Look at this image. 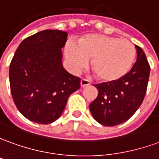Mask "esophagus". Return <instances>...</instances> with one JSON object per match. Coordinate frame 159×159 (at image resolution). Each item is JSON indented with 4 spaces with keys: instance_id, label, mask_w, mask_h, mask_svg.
Masks as SVG:
<instances>
[{
    "instance_id": "obj_1",
    "label": "esophagus",
    "mask_w": 159,
    "mask_h": 159,
    "mask_svg": "<svg viewBox=\"0 0 159 159\" xmlns=\"http://www.w3.org/2000/svg\"><path fill=\"white\" fill-rule=\"evenodd\" d=\"M89 85H91L90 81H88L86 79H82L81 80H80V86H81L82 87H85V86H89Z\"/></svg>"
}]
</instances>
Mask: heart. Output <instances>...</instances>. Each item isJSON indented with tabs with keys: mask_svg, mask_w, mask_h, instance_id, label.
I'll return each mask as SVG.
<instances>
[{
	"mask_svg": "<svg viewBox=\"0 0 159 159\" xmlns=\"http://www.w3.org/2000/svg\"><path fill=\"white\" fill-rule=\"evenodd\" d=\"M66 57L70 70L77 73L91 59L90 66L100 81L112 83L127 74L134 64L136 48L130 40L90 34L80 37L77 45L68 42Z\"/></svg>",
	"mask_w": 159,
	"mask_h": 159,
	"instance_id": "heart-1",
	"label": "heart"
}]
</instances>
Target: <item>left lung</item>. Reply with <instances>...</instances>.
I'll return each instance as SVG.
<instances>
[{
    "label": "left lung",
    "instance_id": "8db88e82",
    "mask_svg": "<svg viewBox=\"0 0 159 159\" xmlns=\"http://www.w3.org/2000/svg\"><path fill=\"white\" fill-rule=\"evenodd\" d=\"M137 61L120 80L100 83L94 86L98 96L89 106L94 119L107 126L125 122L139 108L146 93L150 65L142 48L135 46Z\"/></svg>",
    "mask_w": 159,
    "mask_h": 159
}]
</instances>
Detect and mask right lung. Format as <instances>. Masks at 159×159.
<instances>
[{
  "label": "right lung",
  "mask_w": 159,
  "mask_h": 159,
  "mask_svg": "<svg viewBox=\"0 0 159 159\" xmlns=\"http://www.w3.org/2000/svg\"><path fill=\"white\" fill-rule=\"evenodd\" d=\"M67 33L43 30L21 41L9 66L11 94L21 114L38 124L59 119L80 79L63 67L61 48Z\"/></svg>",
  "instance_id": "add662e5"
}]
</instances>
